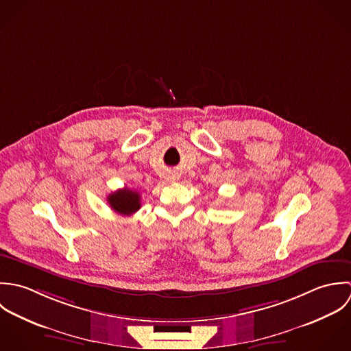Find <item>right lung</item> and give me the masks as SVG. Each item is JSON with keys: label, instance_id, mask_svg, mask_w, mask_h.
<instances>
[{"label": "right lung", "instance_id": "1", "mask_svg": "<svg viewBox=\"0 0 351 351\" xmlns=\"http://www.w3.org/2000/svg\"><path fill=\"white\" fill-rule=\"evenodd\" d=\"M107 201L112 210H115L119 214H123V215H130L141 208L140 194L128 187L111 193L107 197Z\"/></svg>", "mask_w": 351, "mask_h": 351}]
</instances>
